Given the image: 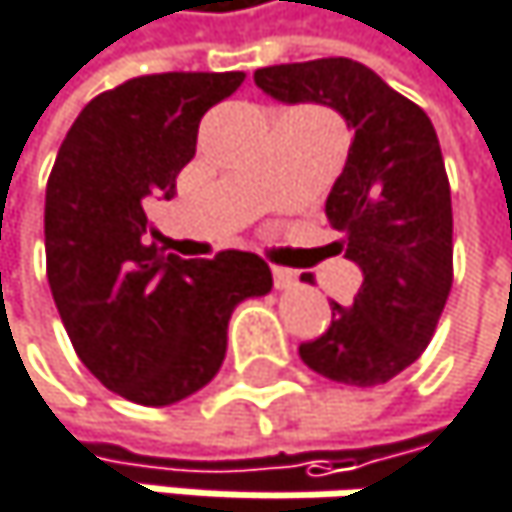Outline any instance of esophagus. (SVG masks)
I'll return each instance as SVG.
<instances>
[{
	"mask_svg": "<svg viewBox=\"0 0 512 512\" xmlns=\"http://www.w3.org/2000/svg\"><path fill=\"white\" fill-rule=\"evenodd\" d=\"M273 282H276V288H279V291H285V288H291V285L297 282V276H294V270L273 267Z\"/></svg>",
	"mask_w": 512,
	"mask_h": 512,
	"instance_id": "obj_1",
	"label": "esophagus"
}]
</instances>
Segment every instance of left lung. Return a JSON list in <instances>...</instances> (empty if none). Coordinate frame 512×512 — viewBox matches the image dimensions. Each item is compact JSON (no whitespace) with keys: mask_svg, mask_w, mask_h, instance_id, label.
I'll return each mask as SVG.
<instances>
[{"mask_svg":"<svg viewBox=\"0 0 512 512\" xmlns=\"http://www.w3.org/2000/svg\"><path fill=\"white\" fill-rule=\"evenodd\" d=\"M254 83L288 104H327L354 128L327 218L363 285L354 306L330 303V327L300 357L336 384H387L420 360L453 288V206L435 125L345 56L258 68Z\"/></svg>","mask_w":512,"mask_h":512,"instance_id":"left-lung-1","label":"left lung"}]
</instances>
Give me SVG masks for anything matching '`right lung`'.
Returning <instances> with one entry per match:
<instances>
[{
  "label": "right lung",
  "mask_w": 512,
  "mask_h": 512,
  "mask_svg": "<svg viewBox=\"0 0 512 512\" xmlns=\"http://www.w3.org/2000/svg\"><path fill=\"white\" fill-rule=\"evenodd\" d=\"M242 80V71L131 77L80 110L50 170L53 303L80 363L128 402L161 408L206 387L233 309L273 288L267 261L251 251L182 261L146 236V206L173 197L203 113Z\"/></svg>",
  "instance_id": "right-lung-1"
}]
</instances>
